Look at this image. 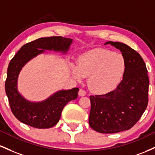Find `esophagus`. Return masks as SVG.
Instances as JSON below:
<instances>
[{
    "instance_id": "obj_1",
    "label": "esophagus",
    "mask_w": 155,
    "mask_h": 155,
    "mask_svg": "<svg viewBox=\"0 0 155 155\" xmlns=\"http://www.w3.org/2000/svg\"><path fill=\"white\" fill-rule=\"evenodd\" d=\"M78 94H79V96L83 97V96H85V95L86 94V92L85 91V90H83V89H82V88H81V89L79 90V91H78Z\"/></svg>"
}]
</instances>
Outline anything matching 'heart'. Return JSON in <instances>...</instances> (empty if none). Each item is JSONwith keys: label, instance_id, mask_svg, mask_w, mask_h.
Returning a JSON list of instances; mask_svg holds the SVG:
<instances>
[{"label": "heart", "instance_id": "obj_1", "mask_svg": "<svg viewBox=\"0 0 155 155\" xmlns=\"http://www.w3.org/2000/svg\"><path fill=\"white\" fill-rule=\"evenodd\" d=\"M126 69V61L122 55L97 48L81 55L78 65L72 66V72L78 81L88 78L90 89L98 94H105L119 86Z\"/></svg>", "mask_w": 155, "mask_h": 155}]
</instances>
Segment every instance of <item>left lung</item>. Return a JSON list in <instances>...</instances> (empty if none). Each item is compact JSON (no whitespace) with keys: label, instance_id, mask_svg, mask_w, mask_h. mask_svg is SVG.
Returning <instances> with one entry per match:
<instances>
[{"label":"left lung","instance_id":"8db88e82","mask_svg":"<svg viewBox=\"0 0 155 155\" xmlns=\"http://www.w3.org/2000/svg\"><path fill=\"white\" fill-rule=\"evenodd\" d=\"M121 52L127 63L122 81L114 91L90 96V127L101 133L128 130L138 122L148 105L149 81L143 58L128 45L107 41Z\"/></svg>","mask_w":155,"mask_h":155}]
</instances>
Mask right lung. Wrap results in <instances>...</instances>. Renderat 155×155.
<instances>
[{
    "label": "right lung",
    "mask_w": 155,
    "mask_h": 155,
    "mask_svg": "<svg viewBox=\"0 0 155 155\" xmlns=\"http://www.w3.org/2000/svg\"><path fill=\"white\" fill-rule=\"evenodd\" d=\"M72 39L62 36L39 38L24 45L8 64L5 90L14 116L20 121L39 129L55 126L60 119L64 106L77 99L78 88L61 90L41 102L27 100L17 89V80L25 64L45 50L67 53Z\"/></svg>",
    "instance_id": "obj_1"
}]
</instances>
